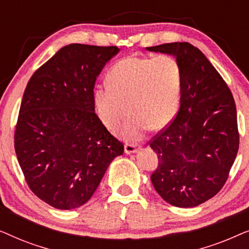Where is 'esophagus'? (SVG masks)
<instances>
[{
	"instance_id": "34e87169",
	"label": "esophagus",
	"mask_w": 249,
	"mask_h": 249,
	"mask_svg": "<svg viewBox=\"0 0 249 249\" xmlns=\"http://www.w3.org/2000/svg\"><path fill=\"white\" fill-rule=\"evenodd\" d=\"M137 146L134 145V144H125L124 145V152L127 153V154H131V153H136L138 151Z\"/></svg>"
}]
</instances>
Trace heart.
I'll list each match as a JSON object with an SVG mask.
<instances>
[{"label": "heart", "mask_w": 249, "mask_h": 249, "mask_svg": "<svg viewBox=\"0 0 249 249\" xmlns=\"http://www.w3.org/2000/svg\"><path fill=\"white\" fill-rule=\"evenodd\" d=\"M107 84L94 91L98 117L110 129L122 128L125 141L137 142L148 128L165 127L178 111L182 70L171 55L127 56L111 67Z\"/></svg>", "instance_id": "heart-1"}]
</instances>
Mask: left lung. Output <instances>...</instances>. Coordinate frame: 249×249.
I'll use <instances>...</instances> for the list:
<instances>
[{
	"mask_svg": "<svg viewBox=\"0 0 249 249\" xmlns=\"http://www.w3.org/2000/svg\"><path fill=\"white\" fill-rule=\"evenodd\" d=\"M148 51L173 54L182 70L176 117L148 142L158 154L153 186L177 207L199 205L222 189L239 148L232 93L202 51L168 43Z\"/></svg>",
	"mask_w": 249,
	"mask_h": 249,
	"instance_id": "obj_1",
	"label": "left lung"
}]
</instances>
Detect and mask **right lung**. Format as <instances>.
Instances as JSON below:
<instances>
[{"mask_svg":"<svg viewBox=\"0 0 249 249\" xmlns=\"http://www.w3.org/2000/svg\"><path fill=\"white\" fill-rule=\"evenodd\" d=\"M117 46L70 44L40 66L23 93L15 130L17 159L35 195L77 209L97 189L124 144L95 113L94 85Z\"/></svg>","mask_w":249,"mask_h":249,"instance_id":"1","label":"right lung"}]
</instances>
